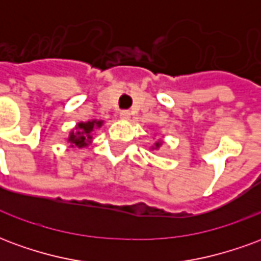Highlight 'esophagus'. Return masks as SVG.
Masks as SVG:
<instances>
[{"mask_svg":"<svg viewBox=\"0 0 261 261\" xmlns=\"http://www.w3.org/2000/svg\"><path fill=\"white\" fill-rule=\"evenodd\" d=\"M120 117L123 120H128L130 119V112H128V110H121V112H120Z\"/></svg>","mask_w":261,"mask_h":261,"instance_id":"esophagus-1","label":"esophagus"}]
</instances>
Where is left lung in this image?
Returning <instances> with one entry per match:
<instances>
[{
	"instance_id": "left-lung-1",
	"label": "left lung",
	"mask_w": 261,
	"mask_h": 261,
	"mask_svg": "<svg viewBox=\"0 0 261 261\" xmlns=\"http://www.w3.org/2000/svg\"><path fill=\"white\" fill-rule=\"evenodd\" d=\"M161 145H162V141H156L155 142V147H152V149H158Z\"/></svg>"
}]
</instances>
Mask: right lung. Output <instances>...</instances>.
<instances>
[{"label":"right lung","mask_w":261,"mask_h":261,"mask_svg":"<svg viewBox=\"0 0 261 261\" xmlns=\"http://www.w3.org/2000/svg\"><path fill=\"white\" fill-rule=\"evenodd\" d=\"M103 124L102 120H89L86 123H78L74 130L69 133L67 141L69 142V147L72 148H84L88 147L92 141V131L95 128H100Z\"/></svg>","instance_id":"1"}]
</instances>
